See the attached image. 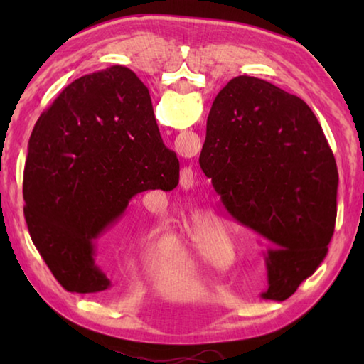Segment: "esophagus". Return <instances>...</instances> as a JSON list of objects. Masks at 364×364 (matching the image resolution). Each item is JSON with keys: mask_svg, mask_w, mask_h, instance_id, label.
Wrapping results in <instances>:
<instances>
[{"mask_svg": "<svg viewBox=\"0 0 364 364\" xmlns=\"http://www.w3.org/2000/svg\"><path fill=\"white\" fill-rule=\"evenodd\" d=\"M183 178H184V184H193V181H194V178H193V170L191 168H186L184 170V175H183Z\"/></svg>", "mask_w": 364, "mask_h": 364, "instance_id": "esophagus-1", "label": "esophagus"}]
</instances>
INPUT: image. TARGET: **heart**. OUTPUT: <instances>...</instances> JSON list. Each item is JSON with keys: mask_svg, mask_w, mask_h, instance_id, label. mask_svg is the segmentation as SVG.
I'll return each instance as SVG.
<instances>
[{"mask_svg": "<svg viewBox=\"0 0 364 364\" xmlns=\"http://www.w3.org/2000/svg\"><path fill=\"white\" fill-rule=\"evenodd\" d=\"M184 242L193 257L202 262H217L226 244V236L218 228L193 221L184 230Z\"/></svg>", "mask_w": 364, "mask_h": 364, "instance_id": "b5f03b06", "label": "heart"}]
</instances>
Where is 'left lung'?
<instances>
[{
    "label": "left lung",
    "instance_id": "left-lung-1",
    "mask_svg": "<svg viewBox=\"0 0 364 364\" xmlns=\"http://www.w3.org/2000/svg\"><path fill=\"white\" fill-rule=\"evenodd\" d=\"M199 164L228 213L267 247L262 297H291L324 260L337 217V165L315 114L239 75L215 97Z\"/></svg>",
    "mask_w": 364,
    "mask_h": 364
}]
</instances>
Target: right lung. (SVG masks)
<instances>
[{
	"mask_svg": "<svg viewBox=\"0 0 364 364\" xmlns=\"http://www.w3.org/2000/svg\"><path fill=\"white\" fill-rule=\"evenodd\" d=\"M180 162L160 138L149 91L112 65L64 88L36 122L23 170L30 237L65 291L96 294L110 281L96 241L147 189L171 191Z\"/></svg>",
	"mask_w": 364,
	"mask_h": 364,
	"instance_id": "1",
	"label": "right lung"
}]
</instances>
